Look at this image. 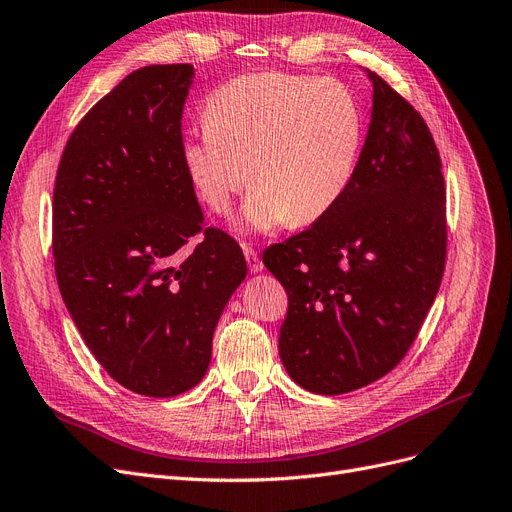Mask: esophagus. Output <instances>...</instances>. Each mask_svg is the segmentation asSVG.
<instances>
[{"label":"esophagus","instance_id":"1","mask_svg":"<svg viewBox=\"0 0 512 512\" xmlns=\"http://www.w3.org/2000/svg\"><path fill=\"white\" fill-rule=\"evenodd\" d=\"M242 251H244V257H246V263H249V270L253 272V274H257V272H261L263 270V263H261V259H259V255H257V251L253 249V246H242Z\"/></svg>","mask_w":512,"mask_h":512}]
</instances>
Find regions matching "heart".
I'll return each mask as SVG.
<instances>
[{
    "instance_id": "b5f03b06",
    "label": "heart",
    "mask_w": 512,
    "mask_h": 512,
    "mask_svg": "<svg viewBox=\"0 0 512 512\" xmlns=\"http://www.w3.org/2000/svg\"><path fill=\"white\" fill-rule=\"evenodd\" d=\"M204 122L181 143L187 179L225 215L251 175L238 227L253 234L325 217L346 194L363 145L361 107L333 78L240 75L211 92Z\"/></svg>"
}]
</instances>
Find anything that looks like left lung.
<instances>
[{
  "mask_svg": "<svg viewBox=\"0 0 512 512\" xmlns=\"http://www.w3.org/2000/svg\"><path fill=\"white\" fill-rule=\"evenodd\" d=\"M354 177L306 232L263 253L289 295L280 361L295 384L344 394L401 363L445 270V181L424 118L377 73Z\"/></svg>",
  "mask_w": 512,
  "mask_h": 512,
  "instance_id": "1",
  "label": "left lung"
}]
</instances>
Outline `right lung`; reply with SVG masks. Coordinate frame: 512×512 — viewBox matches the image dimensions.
Wrapping results in <instances>:
<instances>
[{
  "label": "right lung",
  "instance_id": "right-lung-1",
  "mask_svg": "<svg viewBox=\"0 0 512 512\" xmlns=\"http://www.w3.org/2000/svg\"><path fill=\"white\" fill-rule=\"evenodd\" d=\"M192 80V65L128 73L75 126L54 183L52 253L67 312L113 380L154 399L202 382L219 316L246 278L234 238L202 227L183 168Z\"/></svg>",
  "mask_w": 512,
  "mask_h": 512
}]
</instances>
